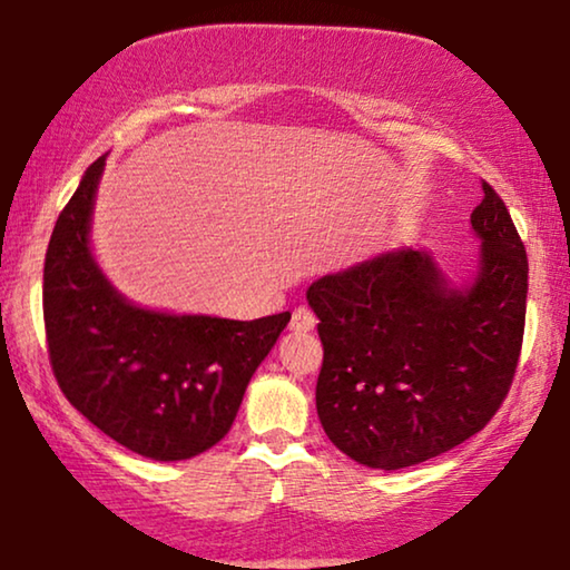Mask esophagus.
I'll list each match as a JSON object with an SVG mask.
<instances>
[{
	"mask_svg": "<svg viewBox=\"0 0 570 570\" xmlns=\"http://www.w3.org/2000/svg\"><path fill=\"white\" fill-rule=\"evenodd\" d=\"M314 325H317V317H314V312L307 309V307H299L294 309L292 314V327L294 333H309V330H314Z\"/></svg>",
	"mask_w": 570,
	"mask_h": 570,
	"instance_id": "obj_1",
	"label": "esophagus"
}]
</instances>
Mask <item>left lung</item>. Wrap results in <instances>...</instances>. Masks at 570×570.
Segmentation results:
<instances>
[{"instance_id":"obj_1","label":"left lung","mask_w":570,"mask_h":570,"mask_svg":"<svg viewBox=\"0 0 570 570\" xmlns=\"http://www.w3.org/2000/svg\"><path fill=\"white\" fill-rule=\"evenodd\" d=\"M471 212L481 261L450 286L424 250H394L307 288L325 347L317 414L368 469L396 471L461 445L512 386L528 309V253L502 197L483 181Z\"/></svg>"}]
</instances>
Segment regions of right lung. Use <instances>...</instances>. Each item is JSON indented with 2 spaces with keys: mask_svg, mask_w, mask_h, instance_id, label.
Instances as JSON below:
<instances>
[{
  "mask_svg": "<svg viewBox=\"0 0 570 570\" xmlns=\"http://www.w3.org/2000/svg\"><path fill=\"white\" fill-rule=\"evenodd\" d=\"M105 156L87 168L50 235L42 320L53 376L76 410L132 453L186 461L227 435L261 361L292 314L240 322L135 307L89 250Z\"/></svg>",
  "mask_w": 570,
  "mask_h": 570,
  "instance_id": "obj_1",
  "label": "right lung"
}]
</instances>
